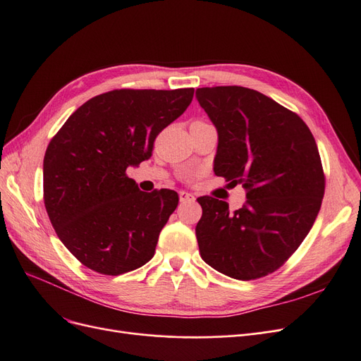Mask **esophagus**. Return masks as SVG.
I'll list each match as a JSON object with an SVG mask.
<instances>
[{
  "instance_id": "34e87169",
  "label": "esophagus",
  "mask_w": 361,
  "mask_h": 361,
  "mask_svg": "<svg viewBox=\"0 0 361 361\" xmlns=\"http://www.w3.org/2000/svg\"><path fill=\"white\" fill-rule=\"evenodd\" d=\"M179 199L180 202H194V195L187 191H179Z\"/></svg>"
}]
</instances>
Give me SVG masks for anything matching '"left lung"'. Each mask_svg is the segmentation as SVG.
Returning a JSON list of instances; mask_svg holds the SVG:
<instances>
[{
  "mask_svg": "<svg viewBox=\"0 0 361 361\" xmlns=\"http://www.w3.org/2000/svg\"><path fill=\"white\" fill-rule=\"evenodd\" d=\"M195 97L218 130L215 174L247 190L236 211L211 195L197 199L200 256L236 280L265 277L295 253L318 216L325 191L318 146L298 114L256 90L202 87Z\"/></svg>",
  "mask_w": 361,
  "mask_h": 361,
  "instance_id": "obj_1",
  "label": "left lung"
}]
</instances>
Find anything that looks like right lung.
I'll return each instance as SVG.
<instances>
[{"instance_id": "right-lung-1", "label": "right lung", "mask_w": 361, "mask_h": 361, "mask_svg": "<svg viewBox=\"0 0 361 361\" xmlns=\"http://www.w3.org/2000/svg\"><path fill=\"white\" fill-rule=\"evenodd\" d=\"M194 89H120L82 104L49 141L43 202L60 241L104 276L154 257L176 209V191H140L126 169L149 159L155 138L192 101Z\"/></svg>"}]
</instances>
